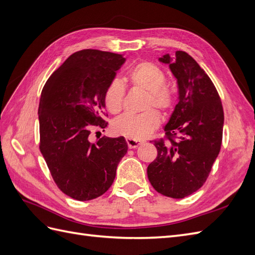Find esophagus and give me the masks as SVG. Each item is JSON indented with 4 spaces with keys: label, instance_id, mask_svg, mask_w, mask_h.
Instances as JSON below:
<instances>
[{
    "label": "esophagus",
    "instance_id": "esophagus-1",
    "mask_svg": "<svg viewBox=\"0 0 255 255\" xmlns=\"http://www.w3.org/2000/svg\"><path fill=\"white\" fill-rule=\"evenodd\" d=\"M127 142L129 149H135L138 145H140L142 143L141 140H136V139H130V138H127Z\"/></svg>",
    "mask_w": 255,
    "mask_h": 255
}]
</instances>
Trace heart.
Returning <instances> with one entry per match:
<instances>
[{
	"label": "heart",
	"mask_w": 255,
	"mask_h": 255,
	"mask_svg": "<svg viewBox=\"0 0 255 255\" xmlns=\"http://www.w3.org/2000/svg\"><path fill=\"white\" fill-rule=\"evenodd\" d=\"M127 82L133 87L146 91L145 109L155 106L163 112L170 111L175 103L174 90L166 83V74L158 66L150 61H141L128 72ZM125 89L118 81L111 82L105 88L103 101L111 114H118L123 106ZM160 123V115L155 110H148L138 115H123L114 120L112 129L115 134L130 139H142L149 136Z\"/></svg>",
	"instance_id": "b5f03b06"
}]
</instances>
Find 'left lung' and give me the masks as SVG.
I'll return each instance as SVG.
<instances>
[{
	"label": "left lung",
	"mask_w": 255,
	"mask_h": 255,
	"mask_svg": "<svg viewBox=\"0 0 255 255\" xmlns=\"http://www.w3.org/2000/svg\"><path fill=\"white\" fill-rule=\"evenodd\" d=\"M158 60L169 65L177 81L179 103L164 128L167 140L153 141L157 157L146 173L159 194L183 199L201 188L210 174L220 151L225 116L210 76L186 52Z\"/></svg>",
	"instance_id": "left-lung-1"
}]
</instances>
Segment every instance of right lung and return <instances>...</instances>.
<instances>
[{"label": "right lung", "mask_w": 255, "mask_h": 255, "mask_svg": "<svg viewBox=\"0 0 255 255\" xmlns=\"http://www.w3.org/2000/svg\"><path fill=\"white\" fill-rule=\"evenodd\" d=\"M120 54L100 50L73 53L41 91L39 149L57 187L79 201L102 196L128 152L125 137L89 139L92 127L105 128V88L125 64Z\"/></svg>", "instance_id": "obj_1"}]
</instances>
